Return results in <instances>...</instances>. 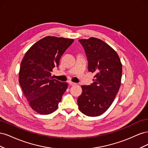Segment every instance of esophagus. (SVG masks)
<instances>
[{
    "mask_svg": "<svg viewBox=\"0 0 148 148\" xmlns=\"http://www.w3.org/2000/svg\"><path fill=\"white\" fill-rule=\"evenodd\" d=\"M69 84H70V85H71V86H74V85H76V84H77V83H73V82H71V81H69Z\"/></svg>",
    "mask_w": 148,
    "mask_h": 148,
    "instance_id": "34e87169",
    "label": "esophagus"
}]
</instances>
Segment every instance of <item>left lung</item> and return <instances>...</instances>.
Returning <instances> with one entry per match:
<instances>
[{"label":"left lung","mask_w":148,"mask_h":148,"mask_svg":"<svg viewBox=\"0 0 148 148\" xmlns=\"http://www.w3.org/2000/svg\"><path fill=\"white\" fill-rule=\"evenodd\" d=\"M88 61V71L96 75L89 86L82 85L78 98L79 110L89 117L102 115L109 108L119 90L122 74L120 59L114 49L96 38L79 39Z\"/></svg>","instance_id":"obj_1"}]
</instances>
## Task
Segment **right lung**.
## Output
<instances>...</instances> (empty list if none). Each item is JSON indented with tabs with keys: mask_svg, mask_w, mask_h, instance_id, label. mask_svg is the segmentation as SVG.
Wrapping results in <instances>:
<instances>
[{
	"mask_svg": "<svg viewBox=\"0 0 148 148\" xmlns=\"http://www.w3.org/2000/svg\"><path fill=\"white\" fill-rule=\"evenodd\" d=\"M73 41L46 36L29 49L21 62L19 83L30 107L39 114H51L59 107L68 84L53 79L51 72Z\"/></svg>",
	"mask_w": 148,
	"mask_h": 148,
	"instance_id": "obj_1",
	"label": "right lung"
}]
</instances>
